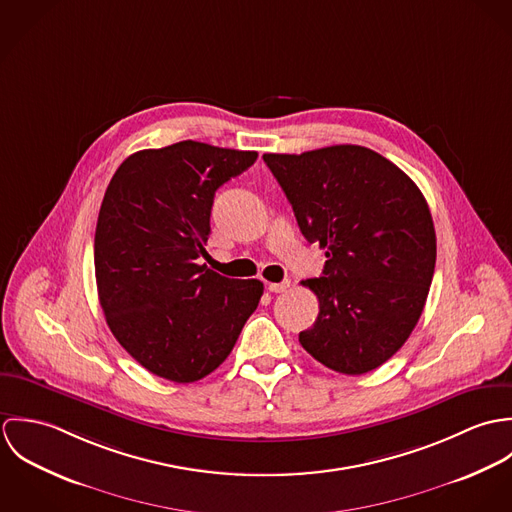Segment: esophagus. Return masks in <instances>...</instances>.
<instances>
[{"label":"esophagus","mask_w":512,"mask_h":512,"mask_svg":"<svg viewBox=\"0 0 512 512\" xmlns=\"http://www.w3.org/2000/svg\"><path fill=\"white\" fill-rule=\"evenodd\" d=\"M290 288V282H280V284H268V290L272 293H284Z\"/></svg>","instance_id":"obj_1"}]
</instances>
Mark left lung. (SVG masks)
<instances>
[{
	"label": "left lung",
	"mask_w": 512,
	"mask_h": 512,
	"mask_svg": "<svg viewBox=\"0 0 512 512\" xmlns=\"http://www.w3.org/2000/svg\"><path fill=\"white\" fill-rule=\"evenodd\" d=\"M307 242L325 248L321 278L301 282L319 315L299 333L321 365L365 374L414 331L436 268V230L418 185L363 146L264 153Z\"/></svg>",
	"instance_id": "left-lung-1"
}]
</instances>
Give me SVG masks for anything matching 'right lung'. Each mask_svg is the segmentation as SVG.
<instances>
[{"instance_id":"right-lung-1","label":"right lung","mask_w":512,"mask_h":512,"mask_svg":"<svg viewBox=\"0 0 512 512\" xmlns=\"http://www.w3.org/2000/svg\"><path fill=\"white\" fill-rule=\"evenodd\" d=\"M256 151L179 142L130 155L114 173L94 234L96 288L118 343L149 372L195 382L230 355L264 293L199 266L215 193Z\"/></svg>"}]
</instances>
